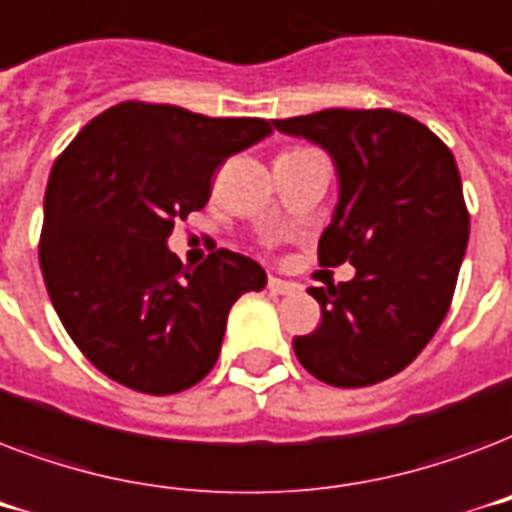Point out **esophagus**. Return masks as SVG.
Masks as SVG:
<instances>
[{
  "label": "esophagus",
  "instance_id": "esophagus-1",
  "mask_svg": "<svg viewBox=\"0 0 512 512\" xmlns=\"http://www.w3.org/2000/svg\"><path fill=\"white\" fill-rule=\"evenodd\" d=\"M268 289H271L273 295H292V292H297V289H300V284L271 276V279H268Z\"/></svg>",
  "mask_w": 512,
  "mask_h": 512
}]
</instances>
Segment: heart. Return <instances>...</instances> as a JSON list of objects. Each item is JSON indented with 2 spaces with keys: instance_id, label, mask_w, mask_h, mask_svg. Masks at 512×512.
I'll return each mask as SVG.
<instances>
[{
  "instance_id": "obj_1",
  "label": "heart",
  "mask_w": 512,
  "mask_h": 512,
  "mask_svg": "<svg viewBox=\"0 0 512 512\" xmlns=\"http://www.w3.org/2000/svg\"><path fill=\"white\" fill-rule=\"evenodd\" d=\"M297 151H305V148H289V151H284V154H297Z\"/></svg>"
}]
</instances>
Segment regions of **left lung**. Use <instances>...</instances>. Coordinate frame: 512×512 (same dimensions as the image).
I'll use <instances>...</instances> for the list:
<instances>
[{"instance_id": "left-lung-1", "label": "left lung", "mask_w": 512, "mask_h": 512, "mask_svg": "<svg viewBox=\"0 0 512 512\" xmlns=\"http://www.w3.org/2000/svg\"><path fill=\"white\" fill-rule=\"evenodd\" d=\"M313 140L340 177L321 265H356V279L311 287L321 324L295 337L297 361L335 388H366L420 356L452 305L470 215L444 140L390 108H327L273 119Z\"/></svg>"}]
</instances>
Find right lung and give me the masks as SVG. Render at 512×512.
Returning <instances> with one entry per match:
<instances>
[{
    "label": "right lung",
    "instance_id": "obj_1",
    "mask_svg": "<svg viewBox=\"0 0 512 512\" xmlns=\"http://www.w3.org/2000/svg\"><path fill=\"white\" fill-rule=\"evenodd\" d=\"M271 132L265 119L124 100L55 159L39 265L58 319L106 377L170 396L215 366L231 305L265 271L231 249L188 268L167 239L207 204L217 167Z\"/></svg>",
    "mask_w": 512,
    "mask_h": 512
}]
</instances>
